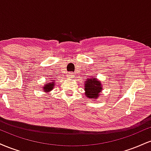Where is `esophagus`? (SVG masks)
I'll return each instance as SVG.
<instances>
[{"instance_id":"esophagus-1","label":"esophagus","mask_w":151,"mask_h":151,"mask_svg":"<svg viewBox=\"0 0 151 151\" xmlns=\"http://www.w3.org/2000/svg\"><path fill=\"white\" fill-rule=\"evenodd\" d=\"M68 77L69 78H72V79H73V78H74V73H72V72H70V73H68Z\"/></svg>"}]
</instances>
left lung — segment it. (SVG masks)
Segmentation results:
<instances>
[{
  "mask_svg": "<svg viewBox=\"0 0 151 151\" xmlns=\"http://www.w3.org/2000/svg\"><path fill=\"white\" fill-rule=\"evenodd\" d=\"M85 95L86 97L89 99H96L99 96L100 92H101L102 84L96 78L88 79L85 81Z\"/></svg>",
  "mask_w": 151,
  "mask_h": 151,
  "instance_id": "left-lung-1",
  "label": "left lung"
}]
</instances>
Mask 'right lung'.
<instances>
[{
    "label": "right lung",
    "mask_w": 151,
    "mask_h": 151,
    "mask_svg": "<svg viewBox=\"0 0 151 151\" xmlns=\"http://www.w3.org/2000/svg\"><path fill=\"white\" fill-rule=\"evenodd\" d=\"M54 86H55V82H50L49 84H45V86L43 87V89L45 92H49L50 91H51L53 89Z\"/></svg>",
    "instance_id": "1"
}]
</instances>
